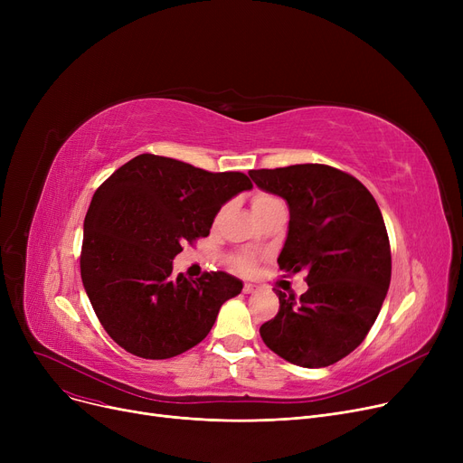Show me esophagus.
<instances>
[{
  "mask_svg": "<svg viewBox=\"0 0 463 463\" xmlns=\"http://www.w3.org/2000/svg\"><path fill=\"white\" fill-rule=\"evenodd\" d=\"M253 293H255V285L246 283V285H244V295H253Z\"/></svg>",
  "mask_w": 463,
  "mask_h": 463,
  "instance_id": "1",
  "label": "esophagus"
}]
</instances>
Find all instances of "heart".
<instances>
[{
	"mask_svg": "<svg viewBox=\"0 0 463 463\" xmlns=\"http://www.w3.org/2000/svg\"><path fill=\"white\" fill-rule=\"evenodd\" d=\"M274 203H279L276 197H272V194H266V193H257L255 197L251 199V208H253V213L257 215L259 212L266 210L269 206H272ZM232 264L234 269L241 270V272H250L253 269V259L248 257V255H236L232 257Z\"/></svg>",
	"mask_w": 463,
	"mask_h": 463,
	"instance_id": "obj_1",
	"label": "heart"
}]
</instances>
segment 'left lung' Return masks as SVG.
<instances>
[{
	"label": "left lung",
	"mask_w": 463,
	"mask_h": 463,
	"mask_svg": "<svg viewBox=\"0 0 463 463\" xmlns=\"http://www.w3.org/2000/svg\"><path fill=\"white\" fill-rule=\"evenodd\" d=\"M250 176L288 204L279 269L307 272L300 298L276 290L279 311L260 326L262 342L297 366H330L364 342L391 285L381 210L356 178L328 165L260 168Z\"/></svg>",
	"instance_id": "8db88e82"
}]
</instances>
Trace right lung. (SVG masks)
Here are the masks:
<instances>
[{"mask_svg": "<svg viewBox=\"0 0 463 463\" xmlns=\"http://www.w3.org/2000/svg\"><path fill=\"white\" fill-rule=\"evenodd\" d=\"M253 185L142 154L95 191L84 219L80 276L97 319L128 353L163 360L201 344L222 306L241 293L225 272H173L185 241L208 236L217 212Z\"/></svg>", "mask_w": 463, "mask_h": 463, "instance_id": "right-lung-1", "label": "right lung"}]
</instances>
